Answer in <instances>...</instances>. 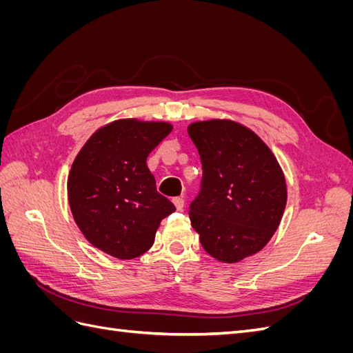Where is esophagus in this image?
<instances>
[{
	"mask_svg": "<svg viewBox=\"0 0 353 353\" xmlns=\"http://www.w3.org/2000/svg\"><path fill=\"white\" fill-rule=\"evenodd\" d=\"M172 201H174V205H175L176 210H183V209H184V199H181V197H175Z\"/></svg>",
	"mask_w": 353,
	"mask_h": 353,
	"instance_id": "obj_1",
	"label": "esophagus"
}]
</instances>
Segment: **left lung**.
<instances>
[{"mask_svg": "<svg viewBox=\"0 0 353 353\" xmlns=\"http://www.w3.org/2000/svg\"><path fill=\"white\" fill-rule=\"evenodd\" d=\"M188 135L203 168L191 225L212 258L237 263L262 250L279 228L287 203L284 172L259 135L236 121L193 122Z\"/></svg>", "mask_w": 353, "mask_h": 353, "instance_id": "8db88e82", "label": "left lung"}]
</instances>
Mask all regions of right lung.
I'll use <instances>...</instances> for the list:
<instances>
[{"mask_svg":"<svg viewBox=\"0 0 353 353\" xmlns=\"http://www.w3.org/2000/svg\"><path fill=\"white\" fill-rule=\"evenodd\" d=\"M172 128L162 121L117 119L99 128L74 157L69 206L95 249L122 261L138 258L153 245L162 219L175 212L157 193L145 163Z\"/></svg>","mask_w":353,"mask_h":353,"instance_id":"add662e5","label":"right lung"}]
</instances>
